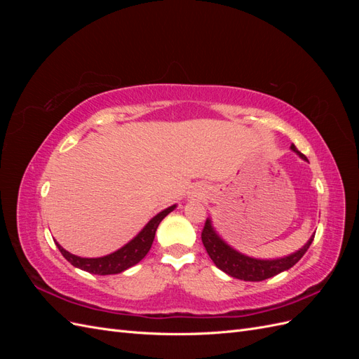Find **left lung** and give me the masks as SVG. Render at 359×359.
Listing matches in <instances>:
<instances>
[{"label":"left lung","instance_id":"obj_1","mask_svg":"<svg viewBox=\"0 0 359 359\" xmlns=\"http://www.w3.org/2000/svg\"><path fill=\"white\" fill-rule=\"evenodd\" d=\"M290 148L292 151H295L301 158L306 160V156H304L301 151H298L295 145H292ZM201 236H202V243L205 245L206 253L210 255L215 266L220 268L223 273L229 274L231 277L240 278L244 281H262L292 268L304 255H306V252L314 240V235H313L306 245L290 256L274 259V260H260V259H253V257L238 253L236 250L227 245L222 238L214 232L211 220L205 222Z\"/></svg>","mask_w":359,"mask_h":359}]
</instances>
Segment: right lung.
<instances>
[{
  "instance_id": "obj_1",
  "label": "right lung",
  "mask_w": 359,
  "mask_h": 359,
  "mask_svg": "<svg viewBox=\"0 0 359 359\" xmlns=\"http://www.w3.org/2000/svg\"><path fill=\"white\" fill-rule=\"evenodd\" d=\"M173 208H175V205H172L165 211L158 212L154 219L149 220V223L133 238L132 241L119 250H116V252L112 255L88 259V257H79V256H74V255L69 253L67 250H64L58 243H57V247L61 252V255L66 257L73 266L83 269V271H86V273L99 274V276L123 273V271L136 265L147 256L151 245H153L156 231H157L160 222L165 219V217L170 211H173Z\"/></svg>"
}]
</instances>
